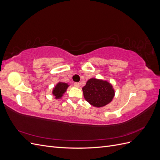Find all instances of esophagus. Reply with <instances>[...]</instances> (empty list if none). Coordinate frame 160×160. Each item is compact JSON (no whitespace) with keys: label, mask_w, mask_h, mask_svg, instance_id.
I'll return each instance as SVG.
<instances>
[{"label":"esophagus","mask_w":160,"mask_h":160,"mask_svg":"<svg viewBox=\"0 0 160 160\" xmlns=\"http://www.w3.org/2000/svg\"><path fill=\"white\" fill-rule=\"evenodd\" d=\"M74 86L75 87V88H79L80 83H74Z\"/></svg>","instance_id":"obj_1"}]
</instances>
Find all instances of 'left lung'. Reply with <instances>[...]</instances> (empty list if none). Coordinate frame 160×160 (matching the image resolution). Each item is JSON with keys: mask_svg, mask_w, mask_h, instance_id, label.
<instances>
[{"mask_svg": "<svg viewBox=\"0 0 160 160\" xmlns=\"http://www.w3.org/2000/svg\"><path fill=\"white\" fill-rule=\"evenodd\" d=\"M84 98L94 107H103L112 101L115 92L113 87L106 81L92 78L83 88Z\"/></svg>", "mask_w": 160, "mask_h": 160, "instance_id": "obj_1", "label": "left lung"}]
</instances>
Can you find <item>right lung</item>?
I'll return each instance as SVG.
<instances>
[{
    "mask_svg": "<svg viewBox=\"0 0 160 160\" xmlns=\"http://www.w3.org/2000/svg\"><path fill=\"white\" fill-rule=\"evenodd\" d=\"M69 85L65 83H57L55 88L53 89L52 94L55 96L56 99H59L63 95V93L66 91V89L68 88Z\"/></svg>",
    "mask_w": 160,
    "mask_h": 160,
    "instance_id": "obj_1",
    "label": "right lung"
}]
</instances>
